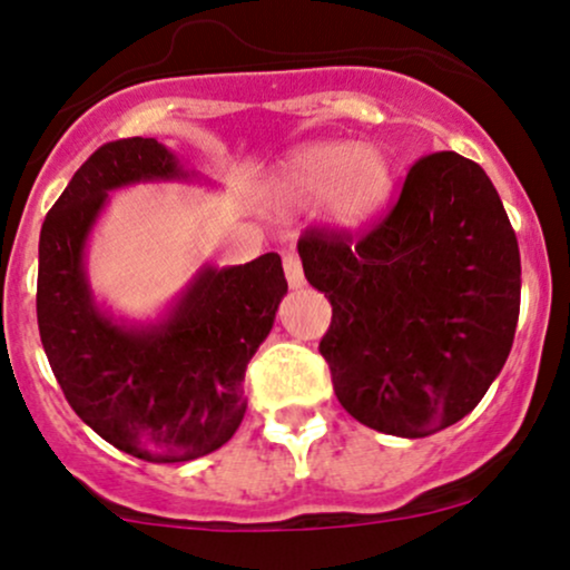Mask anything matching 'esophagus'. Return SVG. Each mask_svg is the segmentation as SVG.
Here are the masks:
<instances>
[{
  "instance_id": "1",
  "label": "esophagus",
  "mask_w": 570,
  "mask_h": 570,
  "mask_svg": "<svg viewBox=\"0 0 570 570\" xmlns=\"http://www.w3.org/2000/svg\"><path fill=\"white\" fill-rule=\"evenodd\" d=\"M284 273H286V281H289L292 289H303L305 273H303V263H299L297 255H284Z\"/></svg>"
}]
</instances>
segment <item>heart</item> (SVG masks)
Masks as SVG:
<instances>
[{
  "label": "heart",
  "mask_w": 570,
  "mask_h": 570,
  "mask_svg": "<svg viewBox=\"0 0 570 570\" xmlns=\"http://www.w3.org/2000/svg\"><path fill=\"white\" fill-rule=\"evenodd\" d=\"M286 202L315 204L326 198L328 215L340 228H361L372 219L393 188L387 156L361 142H313L294 150L278 175Z\"/></svg>",
  "instance_id": "1"
}]
</instances>
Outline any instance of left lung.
Returning a JSON list of instances; mask_svg holds the SVG:
<instances>
[{
	"label": "left lung",
	"instance_id": "left-lung-1",
	"mask_svg": "<svg viewBox=\"0 0 570 570\" xmlns=\"http://www.w3.org/2000/svg\"><path fill=\"white\" fill-rule=\"evenodd\" d=\"M305 278L332 303L318 351L342 409L424 438L468 416L502 372L520 313V252L481 164L422 156L358 242L305 230Z\"/></svg>",
	"mask_w": 570,
	"mask_h": 570
}]
</instances>
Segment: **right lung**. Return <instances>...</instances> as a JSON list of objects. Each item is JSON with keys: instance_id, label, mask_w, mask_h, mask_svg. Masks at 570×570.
Wrapping results in <instances>:
<instances>
[{"instance_id": "1", "label": "right lung", "mask_w": 570, "mask_h": 570, "mask_svg": "<svg viewBox=\"0 0 570 570\" xmlns=\"http://www.w3.org/2000/svg\"><path fill=\"white\" fill-rule=\"evenodd\" d=\"M196 180L156 137L106 142L77 169L39 236L37 318L47 361L79 420L125 454L190 462L228 443L244 420V372L286 278L276 252L198 267L161 318H116L95 299L85 249L111 190Z\"/></svg>"}]
</instances>
